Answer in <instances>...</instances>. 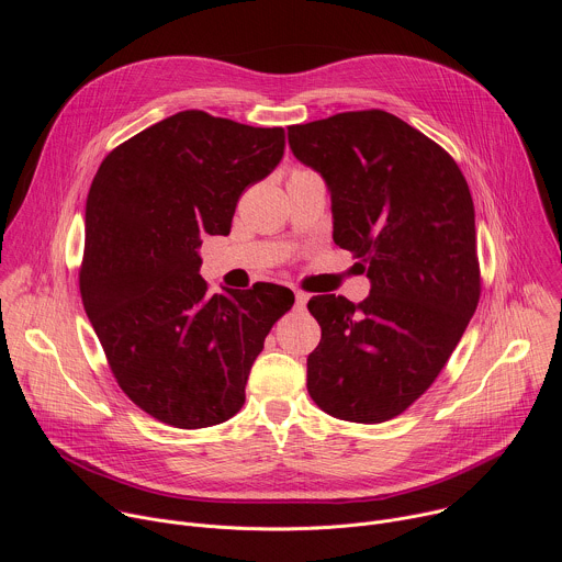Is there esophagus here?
I'll use <instances>...</instances> for the list:
<instances>
[{
	"instance_id": "1",
	"label": "esophagus",
	"mask_w": 562,
	"mask_h": 562,
	"mask_svg": "<svg viewBox=\"0 0 562 562\" xmlns=\"http://www.w3.org/2000/svg\"><path fill=\"white\" fill-rule=\"evenodd\" d=\"M306 302H308V293H304V291H295V306H297L300 311L306 306Z\"/></svg>"
}]
</instances>
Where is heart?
Segmentation results:
<instances>
[{"instance_id":"heart-1","label":"heart","mask_w":562,"mask_h":562,"mask_svg":"<svg viewBox=\"0 0 562 562\" xmlns=\"http://www.w3.org/2000/svg\"><path fill=\"white\" fill-rule=\"evenodd\" d=\"M295 173H308V171H295ZM295 173H293V176H295Z\"/></svg>"}]
</instances>
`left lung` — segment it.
<instances>
[{"mask_svg":"<svg viewBox=\"0 0 562 562\" xmlns=\"http://www.w3.org/2000/svg\"><path fill=\"white\" fill-rule=\"evenodd\" d=\"M289 146L331 193L334 243L358 258L360 304L313 295L323 338L306 389L334 418L375 425L431 386L480 297L475 213L451 155L386 111L289 126Z\"/></svg>","mask_w":562,"mask_h":562,"instance_id":"left-lung-1","label":"left lung"}]
</instances>
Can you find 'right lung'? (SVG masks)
I'll return each mask as SVG.
<instances>
[{
    "label": "right lung",
    "instance_id": "1",
    "mask_svg": "<svg viewBox=\"0 0 562 562\" xmlns=\"http://www.w3.org/2000/svg\"><path fill=\"white\" fill-rule=\"evenodd\" d=\"M284 155V128L182 111L111 150L87 198L79 291L111 371L159 423L233 418L293 291L258 282L209 295L204 235H228L243 191Z\"/></svg>",
    "mask_w": 562,
    "mask_h": 562
}]
</instances>
